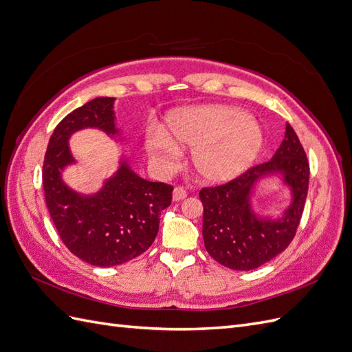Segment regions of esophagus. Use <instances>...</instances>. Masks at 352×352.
<instances>
[{"label":"esophagus","instance_id":"obj_1","mask_svg":"<svg viewBox=\"0 0 352 352\" xmlns=\"http://www.w3.org/2000/svg\"><path fill=\"white\" fill-rule=\"evenodd\" d=\"M186 195H188V192H186V189L184 186H176L175 188V190H173V199L175 201L184 199V198H186Z\"/></svg>","mask_w":352,"mask_h":352}]
</instances>
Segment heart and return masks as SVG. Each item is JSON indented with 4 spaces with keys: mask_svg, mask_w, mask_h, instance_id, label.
<instances>
[{
    "mask_svg": "<svg viewBox=\"0 0 352 352\" xmlns=\"http://www.w3.org/2000/svg\"><path fill=\"white\" fill-rule=\"evenodd\" d=\"M168 127L153 126L145 136V150L153 162L172 167L182 148H194L190 162L206 182L221 184L245 172L263 146L260 124L243 111L225 105H199L172 116Z\"/></svg>",
    "mask_w": 352,
    "mask_h": 352,
    "instance_id": "heart-1",
    "label": "heart"
}]
</instances>
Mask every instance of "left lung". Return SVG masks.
Segmentation results:
<instances>
[{
  "instance_id": "1",
  "label": "left lung",
  "mask_w": 352,
  "mask_h": 352,
  "mask_svg": "<svg viewBox=\"0 0 352 352\" xmlns=\"http://www.w3.org/2000/svg\"><path fill=\"white\" fill-rule=\"evenodd\" d=\"M282 173L292 186L293 202L279 219L258 218L250 208V194L256 180ZM310 164L291 124L270 162L254 166L229 182L202 188L204 207L202 238L207 252L225 267L252 270L287 248L295 236L305 206Z\"/></svg>"
}]
</instances>
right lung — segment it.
I'll return each instance as SVG.
<instances>
[{"instance_id": "1", "label": "right lung", "mask_w": 352, "mask_h": 352, "mask_svg": "<svg viewBox=\"0 0 352 352\" xmlns=\"http://www.w3.org/2000/svg\"><path fill=\"white\" fill-rule=\"evenodd\" d=\"M113 102L100 97L67 114L50 138L42 167L45 202L63 243L98 267L123 264L150 248L173 192L172 185L140 177L126 162L94 195H80L63 182L61 170L74 162L67 142L73 132L98 127L111 136L119 133Z\"/></svg>"}]
</instances>
